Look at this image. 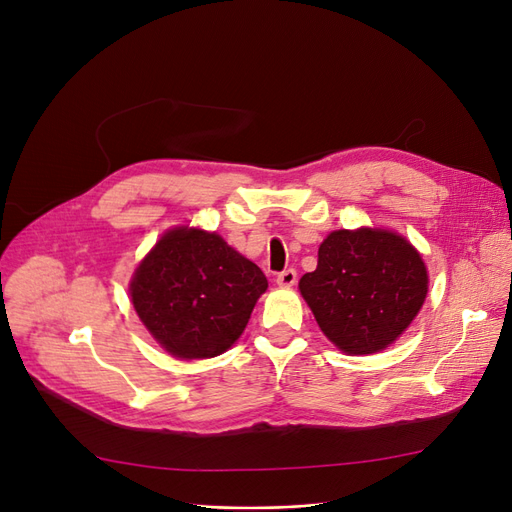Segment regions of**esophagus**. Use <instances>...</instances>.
<instances>
[{
  "mask_svg": "<svg viewBox=\"0 0 512 512\" xmlns=\"http://www.w3.org/2000/svg\"><path fill=\"white\" fill-rule=\"evenodd\" d=\"M296 279H298V275H296L294 269H285V271H281L277 275V283L281 285V288H292V285L296 283Z\"/></svg>",
  "mask_w": 512,
  "mask_h": 512,
  "instance_id": "34e87169",
  "label": "esophagus"
}]
</instances>
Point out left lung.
<instances>
[{"label":"left lung","mask_w":512,"mask_h":512,"mask_svg":"<svg viewBox=\"0 0 512 512\" xmlns=\"http://www.w3.org/2000/svg\"><path fill=\"white\" fill-rule=\"evenodd\" d=\"M300 294L346 355H372L393 344L422 309L428 292L424 260L405 237L384 229L334 231L319 245Z\"/></svg>","instance_id":"left-lung-1"}]
</instances>
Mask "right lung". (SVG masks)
Here are the masks:
<instances>
[{"label": "right lung", "instance_id": "1", "mask_svg": "<svg viewBox=\"0 0 512 512\" xmlns=\"http://www.w3.org/2000/svg\"><path fill=\"white\" fill-rule=\"evenodd\" d=\"M267 288L264 273L220 235L178 227L138 264L130 296L170 355L208 359L231 349Z\"/></svg>", "mask_w": 512, "mask_h": 512}]
</instances>
